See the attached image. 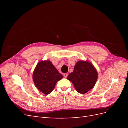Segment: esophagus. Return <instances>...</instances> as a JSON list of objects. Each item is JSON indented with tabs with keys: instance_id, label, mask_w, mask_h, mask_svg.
Returning <instances> with one entry per match:
<instances>
[{
	"instance_id": "34e87169",
	"label": "esophagus",
	"mask_w": 128,
	"mask_h": 128,
	"mask_svg": "<svg viewBox=\"0 0 128 128\" xmlns=\"http://www.w3.org/2000/svg\"><path fill=\"white\" fill-rule=\"evenodd\" d=\"M64 76L65 77V78H66V77L68 76V74H67V73L64 74Z\"/></svg>"
}]
</instances>
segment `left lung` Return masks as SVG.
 Returning a JSON list of instances; mask_svg holds the SVG:
<instances>
[{
  "label": "left lung",
  "instance_id": "left-lung-1",
  "mask_svg": "<svg viewBox=\"0 0 128 128\" xmlns=\"http://www.w3.org/2000/svg\"><path fill=\"white\" fill-rule=\"evenodd\" d=\"M97 78L98 74L94 66L88 61H83L77 62L74 71L67 77L77 91L82 94L94 88Z\"/></svg>",
  "mask_w": 128,
  "mask_h": 128
}]
</instances>
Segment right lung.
Returning a JSON list of instances; mask_svg holds the SVG:
<instances>
[{
    "label": "right lung",
    "mask_w": 128,
    "mask_h": 128,
    "mask_svg": "<svg viewBox=\"0 0 128 128\" xmlns=\"http://www.w3.org/2000/svg\"><path fill=\"white\" fill-rule=\"evenodd\" d=\"M63 76L50 61L39 62L33 73V80L37 88L45 94H48Z\"/></svg>",
    "instance_id": "add662e5"
}]
</instances>
